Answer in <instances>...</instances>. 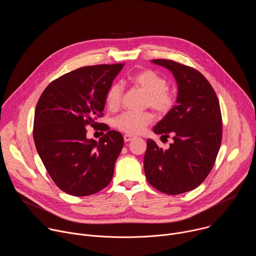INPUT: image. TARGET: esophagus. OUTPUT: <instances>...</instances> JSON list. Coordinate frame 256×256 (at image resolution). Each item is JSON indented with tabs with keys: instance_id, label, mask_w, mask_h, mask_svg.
Returning a JSON list of instances; mask_svg holds the SVG:
<instances>
[{
	"instance_id": "1",
	"label": "esophagus",
	"mask_w": 256,
	"mask_h": 256,
	"mask_svg": "<svg viewBox=\"0 0 256 256\" xmlns=\"http://www.w3.org/2000/svg\"><path fill=\"white\" fill-rule=\"evenodd\" d=\"M134 138V136H132V134H124V142H130V140H132Z\"/></svg>"
}]
</instances>
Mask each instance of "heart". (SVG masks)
<instances>
[{
  "instance_id": "obj_1",
  "label": "heart",
  "mask_w": 256,
  "mask_h": 256,
  "mask_svg": "<svg viewBox=\"0 0 256 256\" xmlns=\"http://www.w3.org/2000/svg\"><path fill=\"white\" fill-rule=\"evenodd\" d=\"M128 81L146 93V106L152 107L160 114H168L174 107L176 97L167 88V80L157 72L144 68L138 70L128 77ZM124 95V87L120 83H114L108 88L105 95V102L109 109L116 110L120 108ZM154 120L151 112H124L116 118L114 126L128 134H140Z\"/></svg>"
}]
</instances>
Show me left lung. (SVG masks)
I'll list each match as a JSON object with an SVG mask.
<instances>
[{
    "label": "left lung",
    "mask_w": 256,
    "mask_h": 256,
    "mask_svg": "<svg viewBox=\"0 0 256 256\" xmlns=\"http://www.w3.org/2000/svg\"><path fill=\"white\" fill-rule=\"evenodd\" d=\"M172 72L177 85L176 105L154 126L172 136L167 150L148 138L144 169L149 184L166 194L196 188L210 172L221 147L223 124L216 94L198 70L171 60H153Z\"/></svg>",
    "instance_id": "left-lung-1"
}]
</instances>
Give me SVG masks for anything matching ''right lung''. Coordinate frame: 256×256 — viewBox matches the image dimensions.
<instances>
[{"label": "right lung", "mask_w": 256, "mask_h": 256, "mask_svg": "<svg viewBox=\"0 0 256 256\" xmlns=\"http://www.w3.org/2000/svg\"><path fill=\"white\" fill-rule=\"evenodd\" d=\"M124 64L79 68L54 80L35 108L36 150L56 186L68 194L86 196L106 188L124 147V136L108 130L97 142L87 138L86 126H100L105 95Z\"/></svg>", "instance_id": "right-lung-1"}]
</instances>
